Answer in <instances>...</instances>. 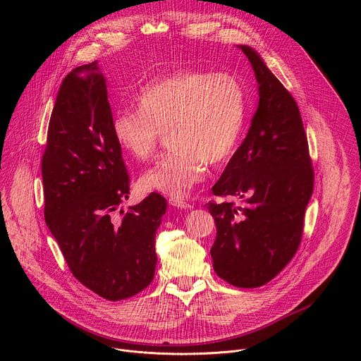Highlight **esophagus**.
Listing matches in <instances>:
<instances>
[{
  "label": "esophagus",
  "mask_w": 361,
  "mask_h": 361,
  "mask_svg": "<svg viewBox=\"0 0 361 361\" xmlns=\"http://www.w3.org/2000/svg\"><path fill=\"white\" fill-rule=\"evenodd\" d=\"M169 202H170V205H173V207L181 209V210H188V209L192 207V205H191L190 202H187V201H184V200H181V198H174V197H171V198L169 200Z\"/></svg>",
  "instance_id": "1"
}]
</instances>
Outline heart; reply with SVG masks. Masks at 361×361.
Returning <instances> with one entry per match:
<instances>
[{
    "mask_svg": "<svg viewBox=\"0 0 361 361\" xmlns=\"http://www.w3.org/2000/svg\"><path fill=\"white\" fill-rule=\"evenodd\" d=\"M140 110L113 118L116 141L137 160H148L169 131L173 148L140 178L145 190L185 197L204 177L205 164H221L241 137L247 101L243 82L230 73L178 71L144 85Z\"/></svg>",
    "mask_w": 361,
    "mask_h": 361,
    "instance_id": "obj_1",
    "label": "heart"
}]
</instances>
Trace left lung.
I'll return each mask as SVG.
<instances>
[{
  "mask_svg": "<svg viewBox=\"0 0 361 361\" xmlns=\"http://www.w3.org/2000/svg\"><path fill=\"white\" fill-rule=\"evenodd\" d=\"M237 47L254 70L259 106L244 141L213 185L214 195L240 197L245 205H207L217 227L210 252L219 277L254 288L274 279L295 254L314 173L294 98L254 48Z\"/></svg>",
  "mask_w": 361,
  "mask_h": 361,
  "instance_id": "obj_1",
  "label": "left lung"
}]
</instances>
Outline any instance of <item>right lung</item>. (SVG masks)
Masks as SVG:
<instances>
[{
    "mask_svg": "<svg viewBox=\"0 0 361 361\" xmlns=\"http://www.w3.org/2000/svg\"><path fill=\"white\" fill-rule=\"evenodd\" d=\"M111 126L98 63L74 68L51 113L41 173L45 223L71 273L102 298L118 301L154 279L156 233L167 201L151 192L116 216L128 198L130 178Z\"/></svg>",
    "mask_w": 361,
    "mask_h": 361,
    "instance_id": "right-lung-1",
    "label": "right lung"
}]
</instances>
